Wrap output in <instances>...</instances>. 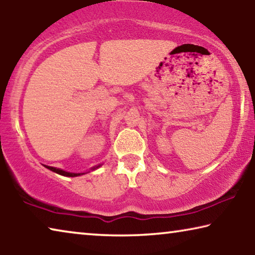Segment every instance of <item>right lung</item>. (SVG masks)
Wrapping results in <instances>:
<instances>
[{
    "label": "right lung",
    "instance_id": "1",
    "mask_svg": "<svg viewBox=\"0 0 255 255\" xmlns=\"http://www.w3.org/2000/svg\"><path fill=\"white\" fill-rule=\"evenodd\" d=\"M45 166L47 167V169H49L50 171L55 172V173L60 174V175H64V176H79V175L84 174V173H71V172H66V171H63V170L56 169V167H53V166H47V165H45ZM99 166H100V165H98V166H94V167H92L91 170H96V169H98Z\"/></svg>",
    "mask_w": 255,
    "mask_h": 255
}]
</instances>
